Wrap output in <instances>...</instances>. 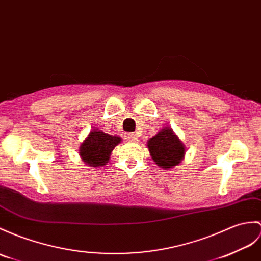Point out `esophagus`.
Returning a JSON list of instances; mask_svg holds the SVG:
<instances>
[{
	"instance_id": "esophagus-1",
	"label": "esophagus",
	"mask_w": 261,
	"mask_h": 261,
	"mask_svg": "<svg viewBox=\"0 0 261 261\" xmlns=\"http://www.w3.org/2000/svg\"><path fill=\"white\" fill-rule=\"evenodd\" d=\"M126 139L131 142H136L138 140V138L136 137L135 133H128V135H126Z\"/></svg>"
}]
</instances>
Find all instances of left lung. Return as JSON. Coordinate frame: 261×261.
Listing matches in <instances>:
<instances>
[{
	"label": "left lung",
	"instance_id": "left-lung-1",
	"mask_svg": "<svg viewBox=\"0 0 261 261\" xmlns=\"http://www.w3.org/2000/svg\"><path fill=\"white\" fill-rule=\"evenodd\" d=\"M147 144L153 161L166 170L178 166L185 158L186 147L169 126L150 138Z\"/></svg>",
	"mask_w": 261,
	"mask_h": 261
}]
</instances>
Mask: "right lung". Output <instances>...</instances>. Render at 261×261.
<instances>
[{
    "instance_id": "add662e5",
    "label": "right lung",
    "mask_w": 261,
    "mask_h": 261,
    "mask_svg": "<svg viewBox=\"0 0 261 261\" xmlns=\"http://www.w3.org/2000/svg\"><path fill=\"white\" fill-rule=\"evenodd\" d=\"M121 142V138L111 136L101 130L90 131L86 140L80 145V156L84 163L92 167L105 166L110 159L112 150Z\"/></svg>"
}]
</instances>
